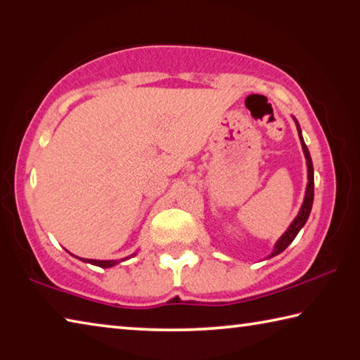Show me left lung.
I'll return each instance as SVG.
<instances>
[{
  "instance_id": "1",
  "label": "left lung",
  "mask_w": 360,
  "mask_h": 360,
  "mask_svg": "<svg viewBox=\"0 0 360 360\" xmlns=\"http://www.w3.org/2000/svg\"><path fill=\"white\" fill-rule=\"evenodd\" d=\"M297 130H298V136H300V141H302V148L304 152V157H307V165H308V186H307V195H304V202L302 205V210L298 212V216L294 219V222L290 224V227L288 229V231L279 238V241L276 243L275 246V251H273L271 255H276L279 252H283L285 248H288L294 238L297 236L298 231L303 227L304 224L308 221V216L309 212H311V206H313V198H314V169H313V162H311V157H309V150L307 148V144H304L303 138H302V131H300V127L297 124Z\"/></svg>"
}]
</instances>
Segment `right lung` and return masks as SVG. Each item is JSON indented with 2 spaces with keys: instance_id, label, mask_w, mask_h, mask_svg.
I'll use <instances>...</instances> for the list:
<instances>
[{
  "instance_id": "add662e5",
  "label": "right lung",
  "mask_w": 360,
  "mask_h": 360,
  "mask_svg": "<svg viewBox=\"0 0 360 360\" xmlns=\"http://www.w3.org/2000/svg\"><path fill=\"white\" fill-rule=\"evenodd\" d=\"M82 260V259H81ZM84 262H89V264H94V265H98V266H103V268H108V266H112L117 264V260H92V259H87Z\"/></svg>"
}]
</instances>
